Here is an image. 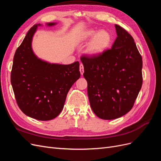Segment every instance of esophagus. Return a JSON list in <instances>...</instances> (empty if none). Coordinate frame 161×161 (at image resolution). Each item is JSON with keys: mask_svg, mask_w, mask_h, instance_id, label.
<instances>
[{"mask_svg": "<svg viewBox=\"0 0 161 161\" xmlns=\"http://www.w3.org/2000/svg\"><path fill=\"white\" fill-rule=\"evenodd\" d=\"M80 74L81 75H83L84 73V67H83V65H82V64H80Z\"/></svg>", "mask_w": 161, "mask_h": 161, "instance_id": "esophagus-1", "label": "esophagus"}]
</instances>
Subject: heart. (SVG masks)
<instances>
[{"mask_svg":"<svg viewBox=\"0 0 161 161\" xmlns=\"http://www.w3.org/2000/svg\"><path fill=\"white\" fill-rule=\"evenodd\" d=\"M86 49V53L90 56H98L103 53L111 42V34L105 30H89L81 34L80 41L91 40Z\"/></svg>","mask_w":161,"mask_h":161,"instance_id":"1","label":"heart"}]
</instances>
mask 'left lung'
I'll list each match as a JSON object with an SVG mask.
<instances>
[{"instance_id": "8db88e82", "label": "left lung", "mask_w": 161, "mask_h": 161, "mask_svg": "<svg viewBox=\"0 0 161 161\" xmlns=\"http://www.w3.org/2000/svg\"><path fill=\"white\" fill-rule=\"evenodd\" d=\"M115 27L118 37L111 49L80 58L91 108L108 120L131 110L142 85V59L134 39L119 25Z\"/></svg>"}]
</instances>
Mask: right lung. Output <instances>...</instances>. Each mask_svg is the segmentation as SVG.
I'll list each match as a JSON object with an SVG mask.
<instances>
[{"label": "right lung", "mask_w": 161, "mask_h": 161, "mask_svg": "<svg viewBox=\"0 0 161 161\" xmlns=\"http://www.w3.org/2000/svg\"><path fill=\"white\" fill-rule=\"evenodd\" d=\"M56 23H47L52 27ZM28 31L14 53L11 82L17 105L26 115L47 121L54 119L64 108L68 92L79 79V62L71 64L50 63L39 58L32 49L37 27Z\"/></svg>", "instance_id": "right-lung-1"}]
</instances>
